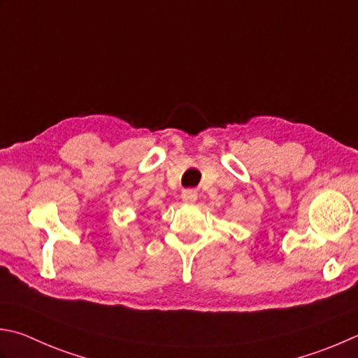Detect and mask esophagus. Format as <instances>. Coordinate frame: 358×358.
<instances>
[{
    "instance_id": "1",
    "label": "esophagus",
    "mask_w": 358,
    "mask_h": 358,
    "mask_svg": "<svg viewBox=\"0 0 358 358\" xmlns=\"http://www.w3.org/2000/svg\"><path fill=\"white\" fill-rule=\"evenodd\" d=\"M199 195L195 191H192V189H187V191H183V194H181V200H183L186 205H192V203L197 201Z\"/></svg>"
}]
</instances>
